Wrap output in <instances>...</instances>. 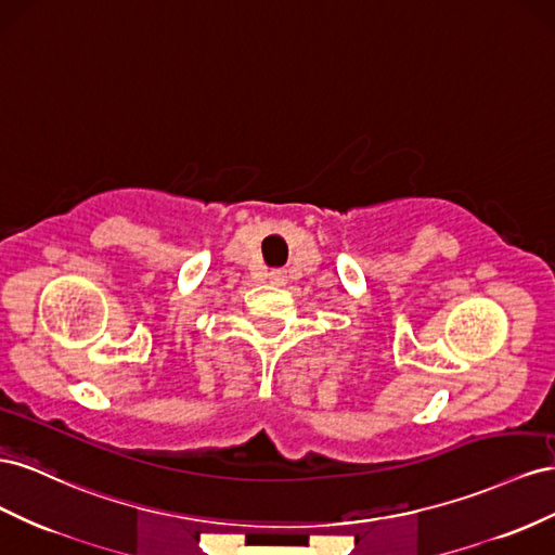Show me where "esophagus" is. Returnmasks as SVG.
<instances>
[{"label":"esophagus","mask_w":555,"mask_h":555,"mask_svg":"<svg viewBox=\"0 0 555 555\" xmlns=\"http://www.w3.org/2000/svg\"><path fill=\"white\" fill-rule=\"evenodd\" d=\"M267 279L272 281V283H279V286H281V283H286L288 272H286V269H269V272H267Z\"/></svg>","instance_id":"34e87169"}]
</instances>
